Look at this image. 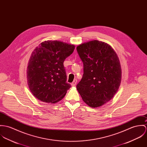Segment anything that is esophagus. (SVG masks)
<instances>
[{
    "mask_svg": "<svg viewBox=\"0 0 147 147\" xmlns=\"http://www.w3.org/2000/svg\"><path fill=\"white\" fill-rule=\"evenodd\" d=\"M77 80H74V81L73 82L71 83V86H73V87L75 86L76 85V84H77Z\"/></svg>",
    "mask_w": 147,
    "mask_h": 147,
    "instance_id": "34e87169",
    "label": "esophagus"
}]
</instances>
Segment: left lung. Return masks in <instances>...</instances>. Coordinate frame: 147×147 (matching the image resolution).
Returning <instances> with one entry per match:
<instances>
[{"label": "left lung", "mask_w": 147, "mask_h": 147, "mask_svg": "<svg viewBox=\"0 0 147 147\" xmlns=\"http://www.w3.org/2000/svg\"><path fill=\"white\" fill-rule=\"evenodd\" d=\"M77 50L83 64V75L77 89L87 105L100 107L114 97L120 86L119 58L109 45L97 40L82 43Z\"/></svg>", "instance_id": "8db88e82"}]
</instances>
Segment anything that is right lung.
<instances>
[{"label":"right lung","instance_id":"obj_1","mask_svg":"<svg viewBox=\"0 0 147 147\" xmlns=\"http://www.w3.org/2000/svg\"><path fill=\"white\" fill-rule=\"evenodd\" d=\"M75 46L59 40H46L34 49L27 67L29 88L34 97L55 104L71 87L66 82L64 62Z\"/></svg>","mask_w":147,"mask_h":147}]
</instances>
